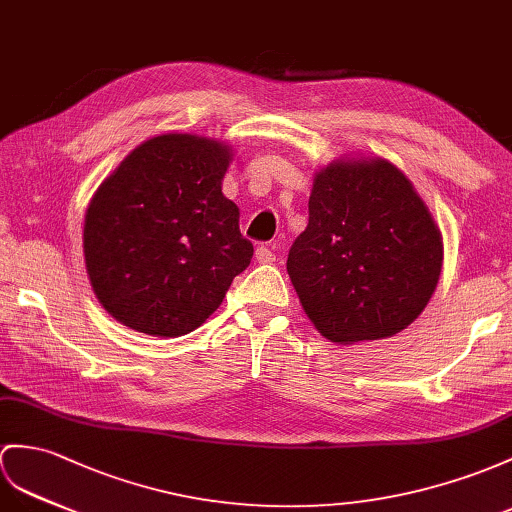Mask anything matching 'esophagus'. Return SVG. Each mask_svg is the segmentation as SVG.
Instances as JSON below:
<instances>
[{"instance_id": "obj_1", "label": "esophagus", "mask_w": 512, "mask_h": 512, "mask_svg": "<svg viewBox=\"0 0 512 512\" xmlns=\"http://www.w3.org/2000/svg\"><path fill=\"white\" fill-rule=\"evenodd\" d=\"M256 260H258V263H263V265H271V263H276V254H273V249L269 245H258L256 247Z\"/></svg>"}]
</instances>
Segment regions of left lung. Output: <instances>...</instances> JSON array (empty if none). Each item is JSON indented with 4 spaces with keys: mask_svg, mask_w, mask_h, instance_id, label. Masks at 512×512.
Segmentation results:
<instances>
[{
    "mask_svg": "<svg viewBox=\"0 0 512 512\" xmlns=\"http://www.w3.org/2000/svg\"><path fill=\"white\" fill-rule=\"evenodd\" d=\"M443 241L413 184L391 162L339 160L317 173L308 226L286 271L306 315L332 343L386 339L426 308Z\"/></svg>",
    "mask_w": 512,
    "mask_h": 512,
    "instance_id": "obj_1",
    "label": "left lung"
}]
</instances>
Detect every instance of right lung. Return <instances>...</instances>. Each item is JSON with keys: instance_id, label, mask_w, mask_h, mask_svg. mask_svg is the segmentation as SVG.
<instances>
[{"instance_id": "right-lung-1", "label": "right lung", "mask_w": 512, "mask_h": 512, "mask_svg": "<svg viewBox=\"0 0 512 512\" xmlns=\"http://www.w3.org/2000/svg\"><path fill=\"white\" fill-rule=\"evenodd\" d=\"M230 149L193 134L145 141L99 186L84 260L108 313L136 332L182 336L215 313L254 245L221 193Z\"/></svg>"}]
</instances>
